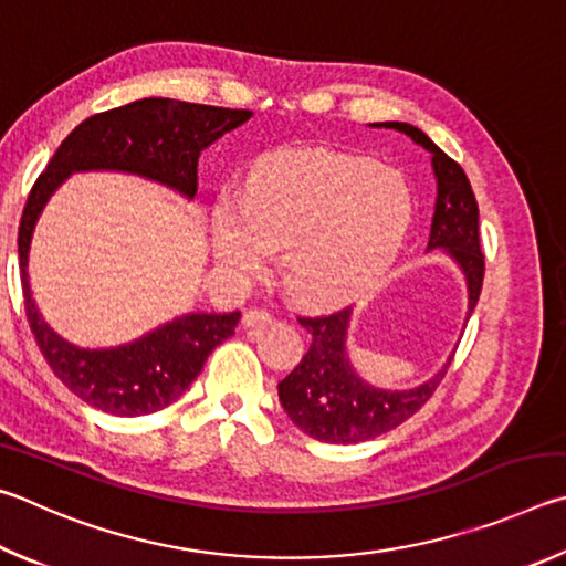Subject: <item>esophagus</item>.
Wrapping results in <instances>:
<instances>
[{"label": "esophagus", "instance_id": "34e87169", "mask_svg": "<svg viewBox=\"0 0 566 566\" xmlns=\"http://www.w3.org/2000/svg\"><path fill=\"white\" fill-rule=\"evenodd\" d=\"M271 321H273V315L268 313V311H261V308H248L243 313V325H245V328H258V325H265V323H271Z\"/></svg>", "mask_w": 566, "mask_h": 566}]
</instances>
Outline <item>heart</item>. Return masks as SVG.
<instances>
[{
    "label": "heart",
    "instance_id": "1",
    "mask_svg": "<svg viewBox=\"0 0 566 566\" xmlns=\"http://www.w3.org/2000/svg\"><path fill=\"white\" fill-rule=\"evenodd\" d=\"M412 198L402 178L328 151H277L213 208V251L238 277L258 275L283 248L293 295L338 303L370 291L408 235Z\"/></svg>",
    "mask_w": 566,
    "mask_h": 566
}]
</instances>
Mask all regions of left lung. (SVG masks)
<instances>
[{
    "instance_id": "obj_1",
    "label": "left lung",
    "mask_w": 566,
    "mask_h": 566,
    "mask_svg": "<svg viewBox=\"0 0 566 566\" xmlns=\"http://www.w3.org/2000/svg\"><path fill=\"white\" fill-rule=\"evenodd\" d=\"M395 128L432 154V171L438 178V198L428 248H442L468 281V315L480 301L484 255L480 251V211L468 174L442 151L418 126L402 122L370 124ZM353 308L323 315H301L298 323L311 333V348L289 378L277 382V398L293 424L311 438L331 444H353L378 438L412 418L438 390L452 358L430 380L412 390H382L365 382L350 365L348 338Z\"/></svg>"
}]
</instances>
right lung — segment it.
Instances as JSON below:
<instances>
[{
  "label": "right lung",
  "mask_w": 566,
  "mask_h": 566,
  "mask_svg": "<svg viewBox=\"0 0 566 566\" xmlns=\"http://www.w3.org/2000/svg\"><path fill=\"white\" fill-rule=\"evenodd\" d=\"M251 116L253 112L248 108L188 104L158 96L138 98L78 124L36 178L17 241L27 321L49 368L92 408L116 418H138L168 408L198 378L216 345L231 338L241 313H188L118 348L88 350L64 340L44 323L27 273L29 245L46 201L76 171L136 174L193 198L198 156Z\"/></svg>",
  "instance_id": "1"
}]
</instances>
